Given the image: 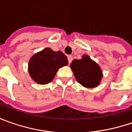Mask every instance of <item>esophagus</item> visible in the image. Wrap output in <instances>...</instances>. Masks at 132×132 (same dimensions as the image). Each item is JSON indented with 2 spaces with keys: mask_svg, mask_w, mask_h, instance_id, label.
Segmentation results:
<instances>
[{
  "mask_svg": "<svg viewBox=\"0 0 132 132\" xmlns=\"http://www.w3.org/2000/svg\"><path fill=\"white\" fill-rule=\"evenodd\" d=\"M68 63L70 64L72 60H73V56L71 55H69V56H68Z\"/></svg>",
  "mask_w": 132,
  "mask_h": 132,
  "instance_id": "obj_1",
  "label": "esophagus"
}]
</instances>
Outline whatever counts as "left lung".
Returning <instances> with one entry per match:
<instances>
[{
	"mask_svg": "<svg viewBox=\"0 0 132 132\" xmlns=\"http://www.w3.org/2000/svg\"><path fill=\"white\" fill-rule=\"evenodd\" d=\"M70 67L76 81L85 87L98 86L102 78L100 67L87 55H84L81 59H74Z\"/></svg>",
	"mask_w": 132,
	"mask_h": 132,
	"instance_id": "1",
	"label": "left lung"
}]
</instances>
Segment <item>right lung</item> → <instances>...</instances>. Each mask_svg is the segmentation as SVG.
Masks as SVG:
<instances>
[{"instance_id":"add662e5","label":"right lung","mask_w":132,"mask_h":132,"mask_svg":"<svg viewBox=\"0 0 132 132\" xmlns=\"http://www.w3.org/2000/svg\"><path fill=\"white\" fill-rule=\"evenodd\" d=\"M68 64V58L62 52L45 48L31 59L28 64V72L36 82L46 84L53 80L59 68Z\"/></svg>"}]
</instances>
